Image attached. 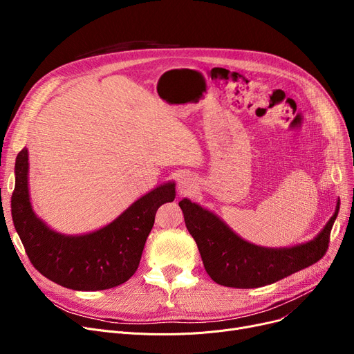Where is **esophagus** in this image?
I'll use <instances>...</instances> for the list:
<instances>
[{"mask_svg":"<svg viewBox=\"0 0 354 354\" xmlns=\"http://www.w3.org/2000/svg\"><path fill=\"white\" fill-rule=\"evenodd\" d=\"M191 188H192L191 179H189V178H185V176H182V178H180V180H179V191H180V192H188Z\"/></svg>","mask_w":354,"mask_h":354,"instance_id":"esophagus-1","label":"esophagus"}]
</instances>
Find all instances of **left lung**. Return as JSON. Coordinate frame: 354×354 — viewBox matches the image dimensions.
Wrapping results in <instances>:
<instances>
[{"mask_svg":"<svg viewBox=\"0 0 354 354\" xmlns=\"http://www.w3.org/2000/svg\"><path fill=\"white\" fill-rule=\"evenodd\" d=\"M185 225L198 245L203 267L216 284L234 288H257L272 284L324 257L340 203L324 230L313 241L291 248L271 250L252 245L235 235L218 216L189 199H182Z\"/></svg>","mask_w":354,"mask_h":354,"instance_id":"obj_1","label":"left lung"}]
</instances>
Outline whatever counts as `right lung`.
<instances>
[{
  "instance_id": "1",
  "label": "right lung",
  "mask_w": 354,
  "mask_h": 354,
  "mask_svg": "<svg viewBox=\"0 0 354 354\" xmlns=\"http://www.w3.org/2000/svg\"><path fill=\"white\" fill-rule=\"evenodd\" d=\"M28 152L15 160L11 215L15 231L34 268L53 283L79 291H96L126 283L139 267L158 208L175 199V183L138 199L107 227L80 236L51 231L31 209L28 196Z\"/></svg>"
}]
</instances>
